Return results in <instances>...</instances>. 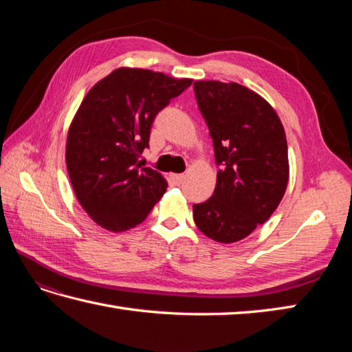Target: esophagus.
I'll return each instance as SVG.
<instances>
[{"mask_svg": "<svg viewBox=\"0 0 352 352\" xmlns=\"http://www.w3.org/2000/svg\"><path fill=\"white\" fill-rule=\"evenodd\" d=\"M170 180H174L175 183H182L184 180V174H170Z\"/></svg>", "mask_w": 352, "mask_h": 352, "instance_id": "1", "label": "esophagus"}]
</instances>
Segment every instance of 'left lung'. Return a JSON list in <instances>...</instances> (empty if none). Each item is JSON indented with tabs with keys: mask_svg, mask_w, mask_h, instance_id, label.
I'll list each match as a JSON object with an SVG mask.
<instances>
[{
	"mask_svg": "<svg viewBox=\"0 0 352 352\" xmlns=\"http://www.w3.org/2000/svg\"><path fill=\"white\" fill-rule=\"evenodd\" d=\"M193 91L221 166L212 198L193 204V221L214 242H239L271 218L284 197L286 133L271 104L248 87L199 80Z\"/></svg>",
	"mask_w": 352,
	"mask_h": 352,
	"instance_id": "left-lung-1",
	"label": "left lung"
}]
</instances>
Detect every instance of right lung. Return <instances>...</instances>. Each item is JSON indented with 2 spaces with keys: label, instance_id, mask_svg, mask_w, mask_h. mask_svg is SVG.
Returning <instances> with one entry per match:
<instances>
[{
  "label": "right lung",
  "instance_id": "obj_1",
  "mask_svg": "<svg viewBox=\"0 0 352 352\" xmlns=\"http://www.w3.org/2000/svg\"><path fill=\"white\" fill-rule=\"evenodd\" d=\"M163 72L118 68L81 101L66 139V168L95 223L121 233L144 222L166 192L160 172L142 168L155 115L192 85Z\"/></svg>",
  "mask_w": 352,
  "mask_h": 352
}]
</instances>
